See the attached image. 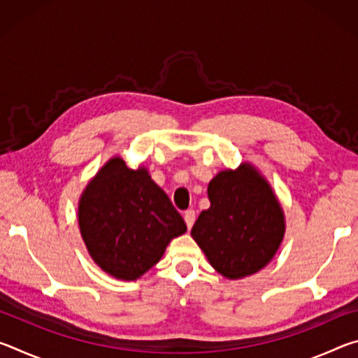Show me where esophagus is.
Returning a JSON list of instances; mask_svg holds the SVG:
<instances>
[{
    "label": "esophagus",
    "instance_id": "1",
    "mask_svg": "<svg viewBox=\"0 0 358 358\" xmlns=\"http://www.w3.org/2000/svg\"><path fill=\"white\" fill-rule=\"evenodd\" d=\"M194 221H196V211H194V210H186L185 211V222H186L187 229L192 227Z\"/></svg>",
    "mask_w": 358,
    "mask_h": 358
}]
</instances>
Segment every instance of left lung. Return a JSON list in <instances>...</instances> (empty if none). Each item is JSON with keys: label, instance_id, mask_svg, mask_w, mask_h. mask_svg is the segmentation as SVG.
<instances>
[{"label": "left lung", "instance_id": "left-lung-1", "mask_svg": "<svg viewBox=\"0 0 358 358\" xmlns=\"http://www.w3.org/2000/svg\"><path fill=\"white\" fill-rule=\"evenodd\" d=\"M210 208L199 215L192 238L211 266L229 280L257 273L280 248L286 222L271 186L243 162L208 185Z\"/></svg>", "mask_w": 358, "mask_h": 358}]
</instances>
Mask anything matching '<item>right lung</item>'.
I'll return each instance as SVG.
<instances>
[{"label":"right lung","instance_id":"1","mask_svg":"<svg viewBox=\"0 0 358 358\" xmlns=\"http://www.w3.org/2000/svg\"><path fill=\"white\" fill-rule=\"evenodd\" d=\"M78 227L90 256L117 280L136 281L159 262L183 217L148 171L112 157L78 201Z\"/></svg>","mask_w":358,"mask_h":358}]
</instances>
